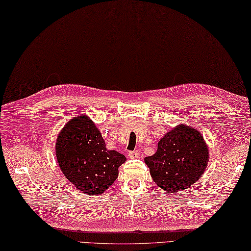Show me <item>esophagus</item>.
<instances>
[{
  "label": "esophagus",
  "instance_id": "obj_1",
  "mask_svg": "<svg viewBox=\"0 0 251 251\" xmlns=\"http://www.w3.org/2000/svg\"><path fill=\"white\" fill-rule=\"evenodd\" d=\"M127 156L131 159H137L139 157V153L137 151H130L127 153Z\"/></svg>",
  "mask_w": 251,
  "mask_h": 251
}]
</instances>
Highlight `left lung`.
<instances>
[{
    "label": "left lung",
    "mask_w": 251,
    "mask_h": 251,
    "mask_svg": "<svg viewBox=\"0 0 251 251\" xmlns=\"http://www.w3.org/2000/svg\"><path fill=\"white\" fill-rule=\"evenodd\" d=\"M145 162L155 184L168 193H176L192 186L204 174L209 149L200 131L178 125L159 139L157 151Z\"/></svg>",
    "instance_id": "1"
}]
</instances>
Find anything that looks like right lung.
<instances>
[{
  "label": "right lung",
  "mask_w": 251,
  "mask_h": 251,
  "mask_svg": "<svg viewBox=\"0 0 251 251\" xmlns=\"http://www.w3.org/2000/svg\"><path fill=\"white\" fill-rule=\"evenodd\" d=\"M56 157L65 177L85 195L104 193L126 160L124 154L107 150L99 128L86 115L67 121L58 134Z\"/></svg>",
  "instance_id": "add662e5"
}]
</instances>
